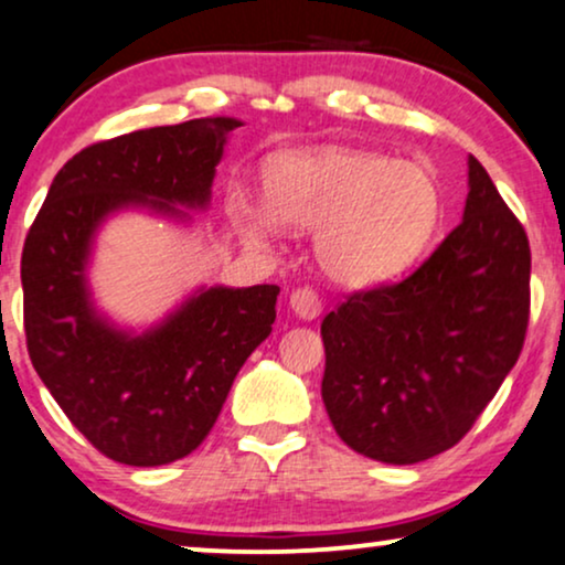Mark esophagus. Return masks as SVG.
I'll use <instances>...</instances> for the list:
<instances>
[{
	"label": "esophagus",
	"instance_id": "obj_1",
	"mask_svg": "<svg viewBox=\"0 0 565 565\" xmlns=\"http://www.w3.org/2000/svg\"><path fill=\"white\" fill-rule=\"evenodd\" d=\"M290 309L296 311V317L301 319H317L322 311V298L317 296V290L311 288H296L290 294Z\"/></svg>",
	"mask_w": 565,
	"mask_h": 565
}]
</instances>
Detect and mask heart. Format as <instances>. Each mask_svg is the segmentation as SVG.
Segmentation results:
<instances>
[{
    "label": "heart",
    "mask_w": 565,
    "mask_h": 565,
    "mask_svg": "<svg viewBox=\"0 0 565 565\" xmlns=\"http://www.w3.org/2000/svg\"><path fill=\"white\" fill-rule=\"evenodd\" d=\"M271 220L315 230L319 267L340 285H374L401 275L422 256L440 222V188L414 162L372 151H294L275 159L264 175ZM250 238H269L264 214L243 212Z\"/></svg>",
    "instance_id": "1"
}]
</instances>
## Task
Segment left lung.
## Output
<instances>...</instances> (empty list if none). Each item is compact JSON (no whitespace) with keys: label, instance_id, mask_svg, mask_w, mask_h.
<instances>
[{"label":"left lung","instance_id":"obj_1","mask_svg":"<svg viewBox=\"0 0 565 565\" xmlns=\"http://www.w3.org/2000/svg\"><path fill=\"white\" fill-rule=\"evenodd\" d=\"M529 271L524 227L469 157L461 225L401 282L324 317L322 401L340 440L398 466L461 440L524 348Z\"/></svg>","mask_w":565,"mask_h":565}]
</instances>
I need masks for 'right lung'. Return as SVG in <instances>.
Segmentation results:
<instances>
[{
	"mask_svg": "<svg viewBox=\"0 0 565 565\" xmlns=\"http://www.w3.org/2000/svg\"><path fill=\"white\" fill-rule=\"evenodd\" d=\"M235 117H201L90 143L52 180L23 246L28 356L73 427L128 466L185 458L217 422L235 374L271 332L277 285L199 290L143 335L96 315L86 264L122 206L185 217L206 206Z\"/></svg>",
	"mask_w": 565,
	"mask_h": 565,
	"instance_id": "1",
	"label": "right lung"
}]
</instances>
